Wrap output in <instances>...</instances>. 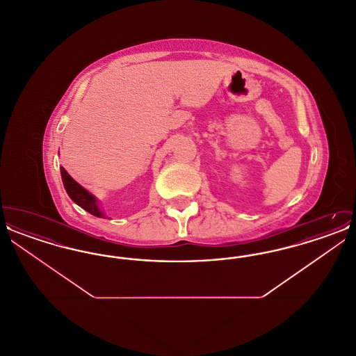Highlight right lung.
<instances>
[{
  "label": "right lung",
  "mask_w": 356,
  "mask_h": 356,
  "mask_svg": "<svg viewBox=\"0 0 356 356\" xmlns=\"http://www.w3.org/2000/svg\"><path fill=\"white\" fill-rule=\"evenodd\" d=\"M60 170H61L63 184L65 186V191H67L69 197L77 205H80L86 212H89L90 215H93L96 218H104V213L97 205L96 197L90 192H88L84 186H81L77 181H74L70 177L68 172L64 170L63 167L60 168Z\"/></svg>",
  "instance_id": "right-lung-1"
}]
</instances>
